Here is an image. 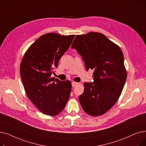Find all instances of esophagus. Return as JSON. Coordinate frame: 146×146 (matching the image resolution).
<instances>
[{
  "instance_id": "esophagus-1",
  "label": "esophagus",
  "mask_w": 146,
  "mask_h": 146,
  "mask_svg": "<svg viewBox=\"0 0 146 146\" xmlns=\"http://www.w3.org/2000/svg\"><path fill=\"white\" fill-rule=\"evenodd\" d=\"M78 84V82H72V83L73 87H75Z\"/></svg>"
}]
</instances>
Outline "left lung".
I'll return each mask as SVG.
<instances>
[{"instance_id": "1", "label": "left lung", "mask_w": 146, "mask_h": 146, "mask_svg": "<svg viewBox=\"0 0 146 146\" xmlns=\"http://www.w3.org/2000/svg\"><path fill=\"white\" fill-rule=\"evenodd\" d=\"M72 48L82 56L87 70H94V82L84 84L79 97L82 109L92 116L102 115L117 102L127 77L122 50L104 35L93 31L76 35Z\"/></svg>"}]
</instances>
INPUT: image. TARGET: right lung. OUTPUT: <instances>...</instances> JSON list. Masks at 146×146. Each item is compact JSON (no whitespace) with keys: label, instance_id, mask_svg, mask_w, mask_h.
I'll use <instances>...</instances> for the list:
<instances>
[{"label":"right lung","instance_id":"right-lung-1","mask_svg":"<svg viewBox=\"0 0 146 146\" xmlns=\"http://www.w3.org/2000/svg\"><path fill=\"white\" fill-rule=\"evenodd\" d=\"M74 36L43 35L31 44L21 60L20 75L25 91L37 109L46 115H58L69 99L71 82L61 81L51 78V74Z\"/></svg>","mask_w":146,"mask_h":146}]
</instances>
